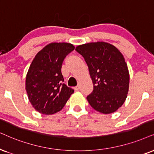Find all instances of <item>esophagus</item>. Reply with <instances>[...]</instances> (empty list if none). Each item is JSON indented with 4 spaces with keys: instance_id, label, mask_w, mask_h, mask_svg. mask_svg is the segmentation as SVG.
<instances>
[{
    "instance_id": "34e87169",
    "label": "esophagus",
    "mask_w": 154,
    "mask_h": 154,
    "mask_svg": "<svg viewBox=\"0 0 154 154\" xmlns=\"http://www.w3.org/2000/svg\"><path fill=\"white\" fill-rule=\"evenodd\" d=\"M74 89H75V91H78L79 89V85H77V87H75V88H74Z\"/></svg>"
}]
</instances>
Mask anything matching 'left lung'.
Wrapping results in <instances>:
<instances>
[{
  "instance_id": "left-lung-1",
  "label": "left lung",
  "mask_w": 154,
  "mask_h": 154,
  "mask_svg": "<svg viewBox=\"0 0 154 154\" xmlns=\"http://www.w3.org/2000/svg\"><path fill=\"white\" fill-rule=\"evenodd\" d=\"M75 50L85 58L94 85L87 97L89 104L102 114L115 112L125 102L129 87V72L123 54L105 42L80 45Z\"/></svg>"
}]
</instances>
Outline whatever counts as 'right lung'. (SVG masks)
Listing matches in <instances>:
<instances>
[{
  "mask_svg": "<svg viewBox=\"0 0 154 154\" xmlns=\"http://www.w3.org/2000/svg\"><path fill=\"white\" fill-rule=\"evenodd\" d=\"M75 47L67 42H52L39 51L29 67L25 79L28 100L41 114L50 115L64 107L74 89L64 84L61 72L66 56Z\"/></svg>",
  "mask_w": 154,
  "mask_h": 154,
  "instance_id": "obj_1",
  "label": "right lung"
}]
</instances>
